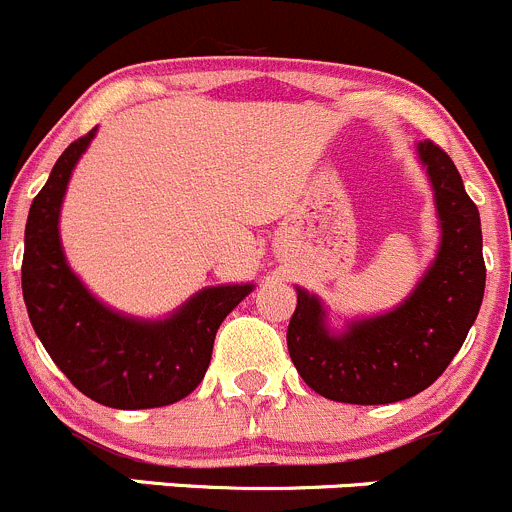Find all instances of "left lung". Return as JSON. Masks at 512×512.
I'll list each match as a JSON object with an SVG mask.
<instances>
[{
    "mask_svg": "<svg viewBox=\"0 0 512 512\" xmlns=\"http://www.w3.org/2000/svg\"><path fill=\"white\" fill-rule=\"evenodd\" d=\"M435 188L442 243L415 294L389 314L349 326L342 337L324 329L316 296L299 289L286 344L301 379L321 397L349 405H389L430 387L447 369L485 294L483 231L478 206L465 193L450 155L420 143Z\"/></svg>",
    "mask_w": 512,
    "mask_h": 512,
    "instance_id": "left-lung-1",
    "label": "left lung"
}]
</instances>
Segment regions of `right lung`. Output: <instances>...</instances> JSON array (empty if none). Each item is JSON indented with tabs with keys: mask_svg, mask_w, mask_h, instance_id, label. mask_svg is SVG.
<instances>
[{
	"mask_svg": "<svg viewBox=\"0 0 512 512\" xmlns=\"http://www.w3.org/2000/svg\"><path fill=\"white\" fill-rule=\"evenodd\" d=\"M95 130L67 145L29 208L24 304L52 362L82 394L115 410L173 405L201 384L218 326L251 284L201 291L165 321L125 319L92 299L65 264L57 218L72 168Z\"/></svg>",
	"mask_w": 512,
	"mask_h": 512,
	"instance_id": "add662e5",
	"label": "right lung"
}]
</instances>
